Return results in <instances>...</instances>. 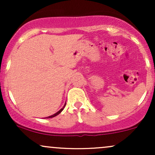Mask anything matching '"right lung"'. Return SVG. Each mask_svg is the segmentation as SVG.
Masks as SVG:
<instances>
[{"mask_svg":"<svg viewBox=\"0 0 155 155\" xmlns=\"http://www.w3.org/2000/svg\"><path fill=\"white\" fill-rule=\"evenodd\" d=\"M65 105H64V106H63V107L61 109H60L59 111H58V112H57V113H55L54 114H53V115H51V116H49V117H47V118H52V117H55V116H57V115H58V114H59L60 113V112H61V111H63V110L64 109V108H65Z\"/></svg>","mask_w":155,"mask_h":155,"instance_id":"add662e5","label":"right lung"}]
</instances>
